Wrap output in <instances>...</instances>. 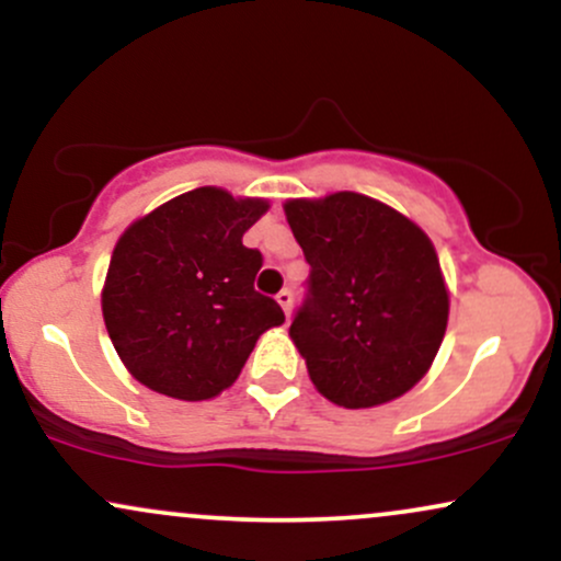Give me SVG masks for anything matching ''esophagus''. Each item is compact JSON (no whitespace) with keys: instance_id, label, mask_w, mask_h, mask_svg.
<instances>
[{"instance_id":"esophagus-1","label":"esophagus","mask_w":561,"mask_h":561,"mask_svg":"<svg viewBox=\"0 0 561 561\" xmlns=\"http://www.w3.org/2000/svg\"><path fill=\"white\" fill-rule=\"evenodd\" d=\"M276 302H279L282 311L289 317V308H293V289H282V293L276 295Z\"/></svg>"}]
</instances>
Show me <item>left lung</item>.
<instances>
[{
	"label": "left lung",
	"mask_w": 561,
	"mask_h": 561,
	"mask_svg": "<svg viewBox=\"0 0 561 561\" xmlns=\"http://www.w3.org/2000/svg\"><path fill=\"white\" fill-rule=\"evenodd\" d=\"M285 214L311 266L289 337L317 390L345 409L403 396L427 375L448 324L433 242L356 192L289 199Z\"/></svg>",
	"instance_id": "left-lung-1"
}]
</instances>
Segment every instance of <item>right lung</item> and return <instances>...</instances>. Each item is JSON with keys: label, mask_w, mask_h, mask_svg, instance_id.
<instances>
[{"label": "right lung", "mask_w": 561, "mask_h": 561, "mask_svg": "<svg viewBox=\"0 0 561 561\" xmlns=\"http://www.w3.org/2000/svg\"><path fill=\"white\" fill-rule=\"evenodd\" d=\"M266 199L199 186L124 231L102 289V317L126 369L150 390L208 401L240 377L255 340L285 311L253 287L263 255L242 234Z\"/></svg>", "instance_id": "obj_1"}]
</instances>
